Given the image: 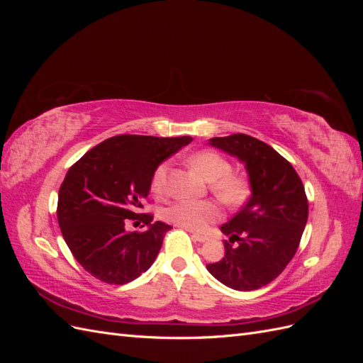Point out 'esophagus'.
Listing matches in <instances>:
<instances>
[{"label": "esophagus", "mask_w": 363, "mask_h": 363, "mask_svg": "<svg viewBox=\"0 0 363 363\" xmlns=\"http://www.w3.org/2000/svg\"><path fill=\"white\" fill-rule=\"evenodd\" d=\"M192 238H194L195 240H199V242H206V240H207V238H206V236L199 235V233H194V235H192Z\"/></svg>", "instance_id": "34e87169"}]
</instances>
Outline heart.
<instances>
[{"instance_id": "1", "label": "heart", "mask_w": 363, "mask_h": 363, "mask_svg": "<svg viewBox=\"0 0 363 363\" xmlns=\"http://www.w3.org/2000/svg\"><path fill=\"white\" fill-rule=\"evenodd\" d=\"M194 169L207 180L212 182V191L219 200L228 206H238L247 199V180L239 174H232V164L219 152L204 150L191 157ZM168 163H160L152 172L151 191L163 195L167 191ZM221 216V208L213 201L180 200L172 203L163 211L167 221L192 232H201L208 224Z\"/></svg>"}]
</instances>
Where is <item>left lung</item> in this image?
<instances>
[{
  "label": "left lung",
  "instance_id": "1",
  "mask_svg": "<svg viewBox=\"0 0 363 363\" xmlns=\"http://www.w3.org/2000/svg\"><path fill=\"white\" fill-rule=\"evenodd\" d=\"M208 144L245 164L251 196L221 225L225 255L207 269L228 288L255 291L277 279L300 245L309 215L304 186L292 164L256 138L236 133Z\"/></svg>",
  "mask_w": 363,
  "mask_h": 363
}]
</instances>
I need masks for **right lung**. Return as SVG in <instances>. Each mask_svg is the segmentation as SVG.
I'll use <instances>...</instances> for the list:
<instances>
[{
	"instance_id": "1",
	"label": "right lung",
	"mask_w": 363,
	"mask_h": 363,
	"mask_svg": "<svg viewBox=\"0 0 363 363\" xmlns=\"http://www.w3.org/2000/svg\"><path fill=\"white\" fill-rule=\"evenodd\" d=\"M191 140L119 135L103 140L69 168L59 191L57 221L72 256L94 277L125 284L156 260L171 225L151 223L152 215L139 211L150 194L152 172ZM139 216L146 232L127 233L126 219Z\"/></svg>"
}]
</instances>
